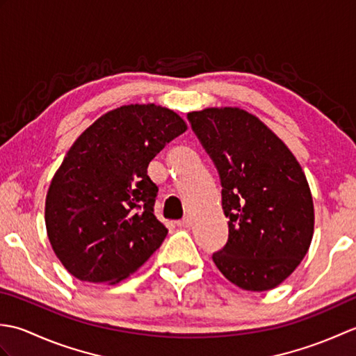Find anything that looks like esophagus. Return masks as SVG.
<instances>
[{
    "mask_svg": "<svg viewBox=\"0 0 356 356\" xmlns=\"http://www.w3.org/2000/svg\"><path fill=\"white\" fill-rule=\"evenodd\" d=\"M179 228H190L191 226V218L190 217H184L182 220H177Z\"/></svg>",
    "mask_w": 356,
    "mask_h": 356,
    "instance_id": "obj_1",
    "label": "esophagus"
}]
</instances>
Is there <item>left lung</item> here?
<instances>
[{"label": "left lung", "instance_id": "1", "mask_svg": "<svg viewBox=\"0 0 356 356\" xmlns=\"http://www.w3.org/2000/svg\"><path fill=\"white\" fill-rule=\"evenodd\" d=\"M220 176L229 236L213 254L218 270L245 291H269L311 246L314 202L297 159L261 120L241 108L188 113Z\"/></svg>", "mask_w": 356, "mask_h": 356}]
</instances>
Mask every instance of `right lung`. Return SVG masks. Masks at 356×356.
Instances as JSON below:
<instances>
[{"mask_svg":"<svg viewBox=\"0 0 356 356\" xmlns=\"http://www.w3.org/2000/svg\"><path fill=\"white\" fill-rule=\"evenodd\" d=\"M186 131L154 104L122 105L74 140L45 197V228L64 268L81 282L116 284L145 263L168 229L154 216L148 163Z\"/></svg>","mask_w":356,"mask_h":356,"instance_id":"obj_1","label":"right lung"}]
</instances>
